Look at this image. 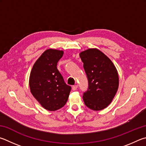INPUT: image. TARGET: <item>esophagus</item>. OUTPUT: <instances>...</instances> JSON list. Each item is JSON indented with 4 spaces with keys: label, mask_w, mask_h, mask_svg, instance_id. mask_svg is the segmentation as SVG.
Instances as JSON below:
<instances>
[{
    "label": "esophagus",
    "mask_w": 146,
    "mask_h": 146,
    "mask_svg": "<svg viewBox=\"0 0 146 146\" xmlns=\"http://www.w3.org/2000/svg\"><path fill=\"white\" fill-rule=\"evenodd\" d=\"M77 88H78V85H74L72 86V90L74 91L77 90Z\"/></svg>",
    "instance_id": "obj_1"
}]
</instances>
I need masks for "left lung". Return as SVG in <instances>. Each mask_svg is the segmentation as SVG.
Returning a JSON list of instances; mask_svg holds the SVG:
<instances>
[{
    "label": "left lung",
    "instance_id": "obj_1",
    "mask_svg": "<svg viewBox=\"0 0 146 146\" xmlns=\"http://www.w3.org/2000/svg\"><path fill=\"white\" fill-rule=\"evenodd\" d=\"M88 81L83 94L85 105L94 111L106 108L111 103L119 88L117 68L108 56L98 48H89L80 54Z\"/></svg>",
    "mask_w": 146,
    "mask_h": 146
}]
</instances>
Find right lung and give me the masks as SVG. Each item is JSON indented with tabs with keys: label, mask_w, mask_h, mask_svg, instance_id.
Instances as JSON below:
<instances>
[{
	"label": "right lung",
	"mask_w": 146,
	"mask_h": 146,
	"mask_svg": "<svg viewBox=\"0 0 146 146\" xmlns=\"http://www.w3.org/2000/svg\"><path fill=\"white\" fill-rule=\"evenodd\" d=\"M63 55V50L48 48L36 61L30 73L31 92L48 111L58 110L65 106L71 90L57 68Z\"/></svg>",
	"instance_id": "1"
}]
</instances>
